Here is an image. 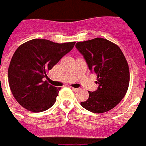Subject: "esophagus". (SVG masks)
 <instances>
[{"mask_svg": "<svg viewBox=\"0 0 146 146\" xmlns=\"http://www.w3.org/2000/svg\"><path fill=\"white\" fill-rule=\"evenodd\" d=\"M71 90H73V91H75V92L78 91V90H79V89H78V88H74V87H71Z\"/></svg>", "mask_w": 146, "mask_h": 146, "instance_id": "obj_1", "label": "esophagus"}]
</instances>
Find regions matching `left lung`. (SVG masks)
Here are the masks:
<instances>
[{"label":"left lung","instance_id":"obj_1","mask_svg":"<svg viewBox=\"0 0 146 146\" xmlns=\"http://www.w3.org/2000/svg\"><path fill=\"white\" fill-rule=\"evenodd\" d=\"M75 47L89 69L98 76L97 90L89 92L87 101L81 105L95 113L111 110L124 98L130 82L129 67L123 52L118 45L101 38L77 42Z\"/></svg>","mask_w":146,"mask_h":146}]
</instances>
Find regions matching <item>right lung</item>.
I'll return each mask as SVG.
<instances>
[{"instance_id":"obj_1","label":"right lung","mask_w":146,"mask_h":146,"mask_svg":"<svg viewBox=\"0 0 146 146\" xmlns=\"http://www.w3.org/2000/svg\"><path fill=\"white\" fill-rule=\"evenodd\" d=\"M75 42L56 43L33 39L19 47L9 67V82L18 103L27 110L40 112L54 104L60 88L44 81L47 72L71 51Z\"/></svg>"}]
</instances>
